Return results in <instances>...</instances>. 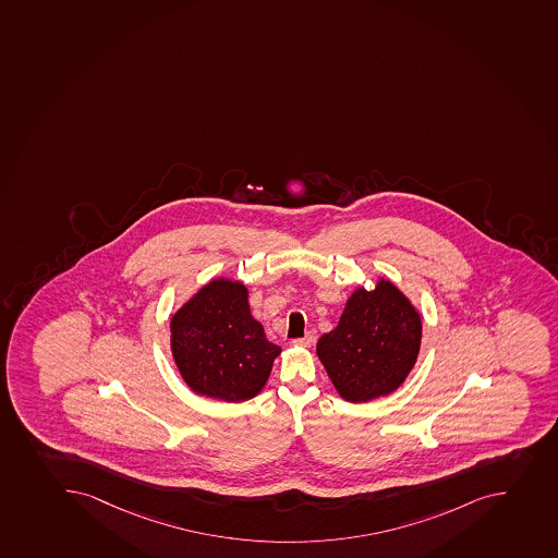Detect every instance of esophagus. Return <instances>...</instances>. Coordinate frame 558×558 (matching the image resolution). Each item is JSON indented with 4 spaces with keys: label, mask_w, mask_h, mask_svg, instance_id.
I'll return each mask as SVG.
<instances>
[{
    "label": "esophagus",
    "mask_w": 558,
    "mask_h": 558,
    "mask_svg": "<svg viewBox=\"0 0 558 558\" xmlns=\"http://www.w3.org/2000/svg\"><path fill=\"white\" fill-rule=\"evenodd\" d=\"M293 345H298V348H310L313 344V335L307 333L302 337V339H295L292 342Z\"/></svg>",
    "instance_id": "1"
}]
</instances>
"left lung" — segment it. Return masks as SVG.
<instances>
[{
  "instance_id": "1",
  "label": "left lung",
  "mask_w": 558,
  "mask_h": 558,
  "mask_svg": "<svg viewBox=\"0 0 558 558\" xmlns=\"http://www.w3.org/2000/svg\"><path fill=\"white\" fill-rule=\"evenodd\" d=\"M422 315L391 279L349 295L333 331L317 342V356L345 401L389 396L407 380L422 348Z\"/></svg>"
}]
</instances>
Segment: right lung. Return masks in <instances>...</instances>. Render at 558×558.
Wrapping results in <instances>:
<instances>
[{"label": "right lung", "mask_w": 558, "mask_h": 558, "mask_svg": "<svg viewBox=\"0 0 558 558\" xmlns=\"http://www.w3.org/2000/svg\"><path fill=\"white\" fill-rule=\"evenodd\" d=\"M279 345L252 317L245 282L216 277L171 315V353L191 391L238 403L259 395Z\"/></svg>", "instance_id": "obj_1"}]
</instances>
